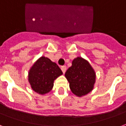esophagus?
<instances>
[{
	"mask_svg": "<svg viewBox=\"0 0 126 126\" xmlns=\"http://www.w3.org/2000/svg\"><path fill=\"white\" fill-rule=\"evenodd\" d=\"M61 70H62V71L63 73H65V72H66V66H61Z\"/></svg>",
	"mask_w": 126,
	"mask_h": 126,
	"instance_id": "obj_1",
	"label": "esophagus"
}]
</instances>
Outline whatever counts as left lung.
<instances>
[{"mask_svg": "<svg viewBox=\"0 0 126 126\" xmlns=\"http://www.w3.org/2000/svg\"><path fill=\"white\" fill-rule=\"evenodd\" d=\"M65 77L72 92L79 97L87 94L93 89L95 82L94 70L82 58L78 57L72 61V66L67 70Z\"/></svg>", "mask_w": 126, "mask_h": 126, "instance_id": "left-lung-1", "label": "left lung"}]
</instances>
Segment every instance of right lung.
<instances>
[{
  "label": "right lung",
  "mask_w": 126,
  "mask_h": 126,
  "mask_svg": "<svg viewBox=\"0 0 126 126\" xmlns=\"http://www.w3.org/2000/svg\"><path fill=\"white\" fill-rule=\"evenodd\" d=\"M61 74L62 70L55 62L43 56L32 67L28 78L32 89L44 94L52 90L54 80Z\"/></svg>",
  "instance_id": "obj_1"
}]
</instances>
